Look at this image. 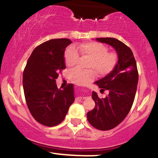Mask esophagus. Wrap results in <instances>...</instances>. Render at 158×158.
<instances>
[{
	"label": "esophagus",
	"instance_id": "34e87169",
	"mask_svg": "<svg viewBox=\"0 0 158 158\" xmlns=\"http://www.w3.org/2000/svg\"><path fill=\"white\" fill-rule=\"evenodd\" d=\"M79 99H85L86 97H79Z\"/></svg>",
	"mask_w": 158,
	"mask_h": 158
}]
</instances>
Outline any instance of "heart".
Wrapping results in <instances>:
<instances>
[{
	"label": "heart",
	"instance_id": "b5f03b06",
	"mask_svg": "<svg viewBox=\"0 0 158 158\" xmlns=\"http://www.w3.org/2000/svg\"><path fill=\"white\" fill-rule=\"evenodd\" d=\"M77 50L81 55L87 56L90 61L88 68L93 70H85L74 69L70 74V79L77 85H85L94 79V71L97 75L106 76L115 68L117 63V56L114 52H108V48L98 42H86L79 45ZM79 53L73 48H70L64 54V60L67 66L73 67L79 61Z\"/></svg>",
	"mask_w": 158,
	"mask_h": 158
}]
</instances>
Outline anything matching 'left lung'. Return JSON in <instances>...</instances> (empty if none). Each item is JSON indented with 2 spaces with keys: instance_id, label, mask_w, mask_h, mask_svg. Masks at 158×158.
<instances>
[{
  "instance_id": "8db88e82",
  "label": "left lung",
  "mask_w": 158,
  "mask_h": 158,
  "mask_svg": "<svg viewBox=\"0 0 158 158\" xmlns=\"http://www.w3.org/2000/svg\"><path fill=\"white\" fill-rule=\"evenodd\" d=\"M96 41L111 46L117 52V63L110 73L94 82L108 94L99 99L95 91L92 98L95 107L88 112L87 118L94 128L106 131L115 128L126 118L135 100L138 71L131 50L114 38H97Z\"/></svg>"
}]
</instances>
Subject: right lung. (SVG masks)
Returning a JSON list of instances; mask_svg holds the SVG:
<instances>
[{"mask_svg": "<svg viewBox=\"0 0 158 158\" xmlns=\"http://www.w3.org/2000/svg\"><path fill=\"white\" fill-rule=\"evenodd\" d=\"M68 39L49 40L35 48L23 73L25 99L32 116L46 126H55L64 120L75 100L74 86L59 89L56 79L65 68L64 51L71 44Z\"/></svg>", "mask_w": 158, "mask_h": 158, "instance_id": "obj_1", "label": "right lung"}]
</instances>
